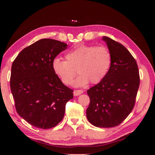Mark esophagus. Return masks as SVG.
I'll return each mask as SVG.
<instances>
[{
    "label": "esophagus",
    "instance_id": "esophagus-1",
    "mask_svg": "<svg viewBox=\"0 0 155 155\" xmlns=\"http://www.w3.org/2000/svg\"><path fill=\"white\" fill-rule=\"evenodd\" d=\"M83 90H74L73 92L74 96H78V95L83 94Z\"/></svg>",
    "mask_w": 155,
    "mask_h": 155
}]
</instances>
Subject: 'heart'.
Here are the masks:
<instances>
[{"instance_id":"b5f03b06","label":"heart","mask_w":155,"mask_h":155,"mask_svg":"<svg viewBox=\"0 0 155 155\" xmlns=\"http://www.w3.org/2000/svg\"><path fill=\"white\" fill-rule=\"evenodd\" d=\"M66 61L56 57L52 62L54 73L66 85H71L78 72L75 85L83 87L89 81L96 84L106 77L112 63L110 52L105 46L81 45L65 54Z\"/></svg>"}]
</instances>
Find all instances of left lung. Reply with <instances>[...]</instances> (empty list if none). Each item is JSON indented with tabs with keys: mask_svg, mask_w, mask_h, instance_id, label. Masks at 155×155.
<instances>
[{
	"mask_svg": "<svg viewBox=\"0 0 155 155\" xmlns=\"http://www.w3.org/2000/svg\"><path fill=\"white\" fill-rule=\"evenodd\" d=\"M103 39L112 63L106 77L87 91L90 104L87 117L95 127L110 128L123 123L133 110L140 76L135 59L123 45L107 37Z\"/></svg>",
	"mask_w": 155,
	"mask_h": 155,
	"instance_id": "left-lung-1",
	"label": "left lung"
}]
</instances>
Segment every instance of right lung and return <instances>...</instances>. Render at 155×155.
<instances>
[{
  "label": "right lung",
  "mask_w": 155,
  "mask_h": 155,
  "mask_svg": "<svg viewBox=\"0 0 155 155\" xmlns=\"http://www.w3.org/2000/svg\"><path fill=\"white\" fill-rule=\"evenodd\" d=\"M68 45L42 38L20 52L11 67L10 85L16 112L32 126L54 127L64 117L65 105L73 90L62 83L52 62Z\"/></svg>",
  "instance_id": "add662e5"
}]
</instances>
